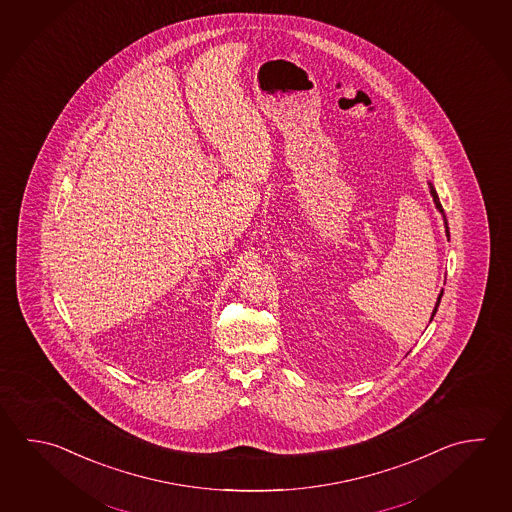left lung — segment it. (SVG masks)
Masks as SVG:
<instances>
[{
	"label": "left lung",
	"mask_w": 512,
	"mask_h": 512,
	"mask_svg": "<svg viewBox=\"0 0 512 512\" xmlns=\"http://www.w3.org/2000/svg\"><path fill=\"white\" fill-rule=\"evenodd\" d=\"M431 195H433V201L434 204H436V208L440 210V212L444 213V208H442V204H440V199H438V195H436V192H434L433 186H431ZM444 222H445V233H447V237H449V228H447V219H445L444 215ZM442 295H444V291L440 293V297H438V300H436V306H434L433 311V317L436 315V309H438V304H440V299H442ZM433 317H431V320H433Z\"/></svg>",
	"instance_id": "obj_1"
}]
</instances>
